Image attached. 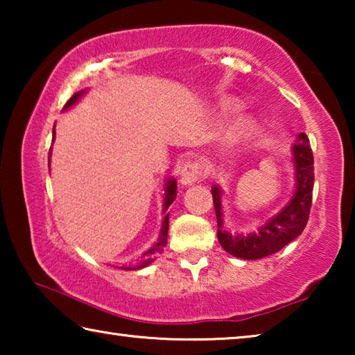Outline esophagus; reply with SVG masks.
Returning <instances> with one entry per match:
<instances>
[{"label":"esophagus","mask_w":355,"mask_h":355,"mask_svg":"<svg viewBox=\"0 0 355 355\" xmlns=\"http://www.w3.org/2000/svg\"><path fill=\"white\" fill-rule=\"evenodd\" d=\"M207 175V171H205V166H203L200 161H188L183 166L182 169V180L183 184H192V183H197V182H202L203 178Z\"/></svg>","instance_id":"obj_1"}]
</instances>
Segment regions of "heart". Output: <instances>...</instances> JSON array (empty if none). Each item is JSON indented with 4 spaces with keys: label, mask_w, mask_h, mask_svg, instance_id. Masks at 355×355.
Listing matches in <instances>:
<instances>
[{
    "label": "heart",
    "mask_w": 355,
    "mask_h": 355,
    "mask_svg": "<svg viewBox=\"0 0 355 355\" xmlns=\"http://www.w3.org/2000/svg\"><path fill=\"white\" fill-rule=\"evenodd\" d=\"M228 110H232V111H236V110H239V105H238V103H235V101H233V103L228 105Z\"/></svg>",
    "instance_id": "heart-1"
}]
</instances>
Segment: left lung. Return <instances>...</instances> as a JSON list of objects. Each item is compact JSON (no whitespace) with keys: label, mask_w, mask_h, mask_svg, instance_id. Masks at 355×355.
<instances>
[{"label":"left lung","mask_w":355,"mask_h":355,"mask_svg":"<svg viewBox=\"0 0 355 355\" xmlns=\"http://www.w3.org/2000/svg\"><path fill=\"white\" fill-rule=\"evenodd\" d=\"M293 155L296 166V192L291 202L275 218L266 222L258 233H250L248 236H232L230 233L222 230L220 191L216 186L213 188V203L218 218V239L228 254L243 260H258L284 249L304 232L309 222L315 183L313 152L305 133L299 135L296 144L293 146Z\"/></svg>","instance_id":"1"}]
</instances>
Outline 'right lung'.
Wrapping results in <instances>:
<instances>
[{"mask_svg":"<svg viewBox=\"0 0 355 355\" xmlns=\"http://www.w3.org/2000/svg\"><path fill=\"white\" fill-rule=\"evenodd\" d=\"M83 95V92H76L70 97V100L65 103V107H70L71 105L75 103V101L80 98ZM53 136H55V128H53ZM55 139V137H53ZM51 150V148H50ZM177 197V182L175 180H171L169 183H167V188H166V200H164V220H163V227H161V235H159V239L158 243H156L152 249H148L146 254H144V257H146V261L141 263L139 266H136L133 269H141L144 266H147V264L152 263V257L156 255V254H161V252L164 250L166 244H167V230H169V213H167V208H169L171 203L175 200ZM127 269H131V268H127Z\"/></svg>","mask_w":355,"mask_h":355,"instance_id":"obj_1","label":"right lung"}]
</instances>
